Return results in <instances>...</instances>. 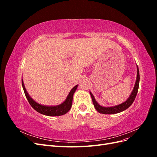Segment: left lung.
<instances>
[{"mask_svg": "<svg viewBox=\"0 0 157 157\" xmlns=\"http://www.w3.org/2000/svg\"><path fill=\"white\" fill-rule=\"evenodd\" d=\"M139 84H140V72H139V69L137 65V77H136V81L134 85V87L133 88L132 92L131 94L130 95L129 98H128L126 100L122 103L119 105H117L115 106H112V107H103L99 105V104L96 101V99L94 98L93 94L90 92V96L92 97V102L94 105V107L96 108L98 112L99 113L102 114H106V115H110V114H116L121 113L122 111H124L126 109H127L134 102V99L136 97V95L138 91V88H139Z\"/></svg>", "mask_w": 157, "mask_h": 157, "instance_id": "obj_1", "label": "left lung"}]
</instances>
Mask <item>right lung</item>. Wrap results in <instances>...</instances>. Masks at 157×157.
Returning <instances> with one entry per match:
<instances>
[{
  "label": "right lung",
  "instance_id": "obj_1",
  "mask_svg": "<svg viewBox=\"0 0 157 157\" xmlns=\"http://www.w3.org/2000/svg\"><path fill=\"white\" fill-rule=\"evenodd\" d=\"M21 83H22V86H23V91H24L25 96L27 99L28 101H29V104L31 105V107L38 113L42 114V115L50 116V117H56V116L63 115L67 113L70 110L71 106H72L73 98L74 93L75 92L76 90H77L78 87V84H77L71 89L67 98H66L65 100L62 103H61L59 105H56V106H48V105H41V104L36 103L34 99H33L29 95V94H28L27 92L24 83H23V78L21 79Z\"/></svg>",
  "mask_w": 157,
  "mask_h": 157
}]
</instances>
